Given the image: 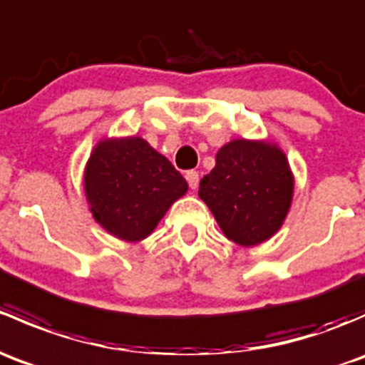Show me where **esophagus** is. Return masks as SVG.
Listing matches in <instances>:
<instances>
[{
	"mask_svg": "<svg viewBox=\"0 0 365 365\" xmlns=\"http://www.w3.org/2000/svg\"><path fill=\"white\" fill-rule=\"evenodd\" d=\"M185 178H187V182H189L190 189H197V185H200V173L194 171V169L192 171H187Z\"/></svg>",
	"mask_w": 365,
	"mask_h": 365,
	"instance_id": "34e87169",
	"label": "esophagus"
}]
</instances>
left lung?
I'll list each match as a JSON object with an SVG mask.
<instances>
[{
    "label": "left lung",
    "mask_w": 365,
    "mask_h": 365,
    "mask_svg": "<svg viewBox=\"0 0 365 365\" xmlns=\"http://www.w3.org/2000/svg\"><path fill=\"white\" fill-rule=\"evenodd\" d=\"M293 187L288 159L277 145L235 139L217 152L215 168L200 183V197L230 240L252 247L282 226Z\"/></svg>",
    "instance_id": "left-lung-1"
}]
</instances>
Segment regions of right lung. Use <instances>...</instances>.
<instances>
[{
    "instance_id": "obj_1",
    "label": "right lung",
    "mask_w": 365,
    "mask_h": 365,
    "mask_svg": "<svg viewBox=\"0 0 365 365\" xmlns=\"http://www.w3.org/2000/svg\"><path fill=\"white\" fill-rule=\"evenodd\" d=\"M187 189L175 165L138 135L102 139L84 169L93 219L125 242L148 237Z\"/></svg>"
}]
</instances>
